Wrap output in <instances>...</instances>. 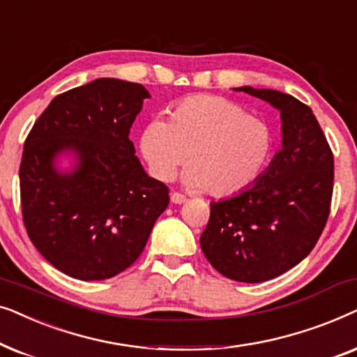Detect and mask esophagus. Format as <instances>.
Segmentation results:
<instances>
[{"instance_id":"34e87169","label":"esophagus","mask_w":357,"mask_h":357,"mask_svg":"<svg viewBox=\"0 0 357 357\" xmlns=\"http://www.w3.org/2000/svg\"><path fill=\"white\" fill-rule=\"evenodd\" d=\"M170 202L175 203V204H182V203L187 202V197H183V195L178 193V192H174L172 195H170Z\"/></svg>"}]
</instances>
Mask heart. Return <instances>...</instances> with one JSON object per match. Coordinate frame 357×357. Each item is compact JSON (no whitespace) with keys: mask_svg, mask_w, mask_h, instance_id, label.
<instances>
[{"mask_svg":"<svg viewBox=\"0 0 357 357\" xmlns=\"http://www.w3.org/2000/svg\"><path fill=\"white\" fill-rule=\"evenodd\" d=\"M151 174L169 182L188 158L183 183L214 197H236L252 188L270 165L275 135L226 97L198 94L180 100L169 120L155 119L141 135Z\"/></svg>","mask_w":357,"mask_h":357,"instance_id":"heart-1","label":"heart"}]
</instances>
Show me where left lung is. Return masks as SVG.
I'll return each instance as SVG.
<instances>
[{
  "instance_id": "8db88e82",
  "label": "left lung",
  "mask_w": 357,
  "mask_h": 357,
  "mask_svg": "<svg viewBox=\"0 0 357 357\" xmlns=\"http://www.w3.org/2000/svg\"><path fill=\"white\" fill-rule=\"evenodd\" d=\"M236 91L280 110L282 149L252 188L211 203L199 243L222 276L261 282L304 260L324 232L333 195V153L310 107L296 97L250 86Z\"/></svg>"
}]
</instances>
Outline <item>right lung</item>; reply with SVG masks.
I'll use <instances>...</instances> for the list:
<instances>
[{
    "label": "right lung",
    "instance_id": "add662e5",
    "mask_svg": "<svg viewBox=\"0 0 357 357\" xmlns=\"http://www.w3.org/2000/svg\"><path fill=\"white\" fill-rule=\"evenodd\" d=\"M149 92L99 77L50 102L24 143L19 183L29 238L56 270L109 280L133 265L169 204V188L144 172L130 128ZM65 150L77 167L60 173Z\"/></svg>",
    "mask_w": 357,
    "mask_h": 357
}]
</instances>
